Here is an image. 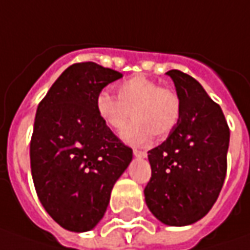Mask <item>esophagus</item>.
Instances as JSON below:
<instances>
[{
    "mask_svg": "<svg viewBox=\"0 0 250 250\" xmlns=\"http://www.w3.org/2000/svg\"><path fill=\"white\" fill-rule=\"evenodd\" d=\"M133 154H135V157L143 159V157H146V156H147V151H145V150H139V149H133Z\"/></svg>",
    "mask_w": 250,
    "mask_h": 250,
    "instance_id": "34e87169",
    "label": "esophagus"
}]
</instances>
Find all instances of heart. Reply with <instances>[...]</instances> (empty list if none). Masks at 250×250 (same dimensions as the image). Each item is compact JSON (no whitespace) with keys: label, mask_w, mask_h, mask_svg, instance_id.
Wrapping results in <instances>:
<instances>
[{"label":"heart","mask_w":250,"mask_h":250,"mask_svg":"<svg viewBox=\"0 0 250 250\" xmlns=\"http://www.w3.org/2000/svg\"><path fill=\"white\" fill-rule=\"evenodd\" d=\"M117 97L108 91H100L96 97V111L111 130H120L129 115L133 121L121 132L130 145H146L154 133L164 138L175 129L179 122L182 105L177 91L161 87L156 81L143 75L126 79L115 87Z\"/></svg>","instance_id":"heart-1"}]
</instances>
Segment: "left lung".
<instances>
[{"label": "left lung", "instance_id": "8db88e82", "mask_svg": "<svg viewBox=\"0 0 250 250\" xmlns=\"http://www.w3.org/2000/svg\"><path fill=\"white\" fill-rule=\"evenodd\" d=\"M167 75L182 112L167 140L149 150L151 178L145 199L161 223L182 227L203 218L216 203L226 179L229 128L196 79L178 69Z\"/></svg>", "mask_w": 250, "mask_h": 250}]
</instances>
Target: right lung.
Wrapping results in <instances>:
<instances>
[{
  "label": "right lung",
  "mask_w": 250,
  "mask_h": 250,
  "mask_svg": "<svg viewBox=\"0 0 250 250\" xmlns=\"http://www.w3.org/2000/svg\"><path fill=\"white\" fill-rule=\"evenodd\" d=\"M120 78L94 62L73 63L37 107L30 140L34 188L45 211L68 231L97 226L132 161V149L104 125L94 105L97 94Z\"/></svg>",
  "instance_id": "add662e5"
}]
</instances>
